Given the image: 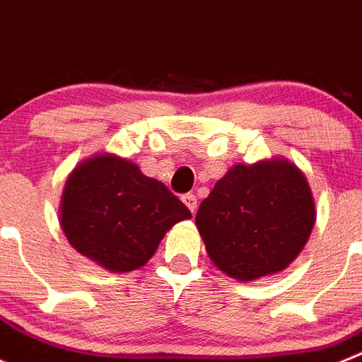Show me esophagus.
<instances>
[{
    "mask_svg": "<svg viewBox=\"0 0 362 362\" xmlns=\"http://www.w3.org/2000/svg\"><path fill=\"white\" fill-rule=\"evenodd\" d=\"M182 202H184L185 207L191 211V214L197 213V197H194V194H191V193L184 194V197H182Z\"/></svg>",
    "mask_w": 362,
    "mask_h": 362,
    "instance_id": "34e87169",
    "label": "esophagus"
}]
</instances>
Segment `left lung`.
Segmentation results:
<instances>
[{
	"label": "left lung",
	"mask_w": 362,
	"mask_h": 362,
	"mask_svg": "<svg viewBox=\"0 0 362 362\" xmlns=\"http://www.w3.org/2000/svg\"><path fill=\"white\" fill-rule=\"evenodd\" d=\"M209 259L238 281L281 272L307 245L315 202L301 169L283 157L236 164L198 207Z\"/></svg>",
	"instance_id": "obj_1"
}]
</instances>
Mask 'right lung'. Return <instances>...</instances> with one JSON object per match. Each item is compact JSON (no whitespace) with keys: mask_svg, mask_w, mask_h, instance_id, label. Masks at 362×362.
I'll use <instances>...</instances> for the list:
<instances>
[{"mask_svg":"<svg viewBox=\"0 0 362 362\" xmlns=\"http://www.w3.org/2000/svg\"><path fill=\"white\" fill-rule=\"evenodd\" d=\"M189 209L135 162L99 153L68 175L59 223L68 243L110 272H132L149 262Z\"/></svg>","mask_w":362,"mask_h":362,"instance_id":"obj_1","label":"right lung"}]
</instances>
